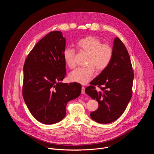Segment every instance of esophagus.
Instances as JSON below:
<instances>
[{
	"label": "esophagus",
	"mask_w": 154,
	"mask_h": 154,
	"mask_svg": "<svg viewBox=\"0 0 154 154\" xmlns=\"http://www.w3.org/2000/svg\"><path fill=\"white\" fill-rule=\"evenodd\" d=\"M85 87L84 86H82V94H85Z\"/></svg>",
	"instance_id": "obj_1"
}]
</instances>
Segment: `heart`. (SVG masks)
<instances>
[{
    "instance_id": "heart-1",
    "label": "heart",
    "mask_w": 154,
    "mask_h": 154,
    "mask_svg": "<svg viewBox=\"0 0 154 154\" xmlns=\"http://www.w3.org/2000/svg\"><path fill=\"white\" fill-rule=\"evenodd\" d=\"M75 46L80 52L88 54L86 66L78 68L71 72L69 79L71 82L84 85L91 80L95 69L97 72H102L108 66L113 57V49L110 45L102 43L99 38L92 35L78 40ZM75 49L69 47L66 48L63 52L64 62L70 68L75 66Z\"/></svg>"
}]
</instances>
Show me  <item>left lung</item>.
Returning <instances> with one entry per match:
<instances>
[{
	"label": "left lung",
	"mask_w": 154,
	"mask_h": 154,
	"mask_svg": "<svg viewBox=\"0 0 154 154\" xmlns=\"http://www.w3.org/2000/svg\"><path fill=\"white\" fill-rule=\"evenodd\" d=\"M113 55L108 66L85 89V93L99 103L96 111L90 113L93 120L108 124L118 119L124 112L132 96L134 77L128 51L118 37L114 40ZM97 85L101 90H95Z\"/></svg>",
	"instance_id": "8db88e82"
}]
</instances>
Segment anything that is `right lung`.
I'll list each match as a JSON object with an SVG mask.
<instances>
[{
	"label": "right lung",
	"mask_w": 154,
	"mask_h": 154,
	"mask_svg": "<svg viewBox=\"0 0 154 154\" xmlns=\"http://www.w3.org/2000/svg\"><path fill=\"white\" fill-rule=\"evenodd\" d=\"M66 39L53 31L37 42L24 65L23 96L33 116L45 124H53L66 116L68 102L78 97L80 84L63 83L66 63L63 52Z\"/></svg>",
	"instance_id": "add662e5"
}]
</instances>
